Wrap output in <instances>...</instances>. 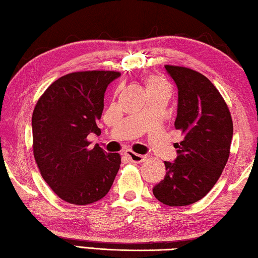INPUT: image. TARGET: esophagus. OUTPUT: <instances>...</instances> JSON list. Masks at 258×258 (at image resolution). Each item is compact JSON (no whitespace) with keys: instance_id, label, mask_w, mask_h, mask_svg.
Returning <instances> with one entry per match:
<instances>
[{"instance_id":"34e87169","label":"esophagus","mask_w":258,"mask_h":258,"mask_svg":"<svg viewBox=\"0 0 258 258\" xmlns=\"http://www.w3.org/2000/svg\"><path fill=\"white\" fill-rule=\"evenodd\" d=\"M124 154H125V156L129 158L130 162H133V163H142L146 158L145 156H143V155H138L136 153L130 152V150H127Z\"/></svg>"}]
</instances>
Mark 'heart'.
I'll return each mask as SVG.
<instances>
[{"label":"heart","instance_id":"1","mask_svg":"<svg viewBox=\"0 0 258 258\" xmlns=\"http://www.w3.org/2000/svg\"><path fill=\"white\" fill-rule=\"evenodd\" d=\"M146 83H147V90L150 89H168V85L165 83V82L160 79L158 76H149L147 81H146Z\"/></svg>","mask_w":258,"mask_h":258}]
</instances>
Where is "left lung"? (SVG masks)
<instances>
[{"label": "left lung", "mask_w": 258, "mask_h": 258, "mask_svg": "<svg viewBox=\"0 0 258 258\" xmlns=\"http://www.w3.org/2000/svg\"><path fill=\"white\" fill-rule=\"evenodd\" d=\"M165 69L177 87L175 129L183 140L174 145L177 157L165 162L166 175L153 193L164 205L183 207L201 200L219 179L229 157L234 127L225 100L205 75L186 67Z\"/></svg>", "instance_id": "8db88e82"}]
</instances>
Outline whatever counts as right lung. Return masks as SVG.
<instances>
[{
	"mask_svg": "<svg viewBox=\"0 0 258 258\" xmlns=\"http://www.w3.org/2000/svg\"><path fill=\"white\" fill-rule=\"evenodd\" d=\"M121 74L112 71L71 73L38 100L32 113L33 156L42 178L61 200L85 206L104 198L119 171V154L90 147L100 136L104 93Z\"/></svg>",
	"mask_w": 258,
	"mask_h": 258,
	"instance_id": "add662e5",
	"label": "right lung"
}]
</instances>
